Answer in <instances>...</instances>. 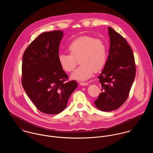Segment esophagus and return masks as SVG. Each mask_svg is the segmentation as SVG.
<instances>
[{
  "instance_id": "1",
  "label": "esophagus",
  "mask_w": 153,
  "mask_h": 153,
  "mask_svg": "<svg viewBox=\"0 0 153 153\" xmlns=\"http://www.w3.org/2000/svg\"><path fill=\"white\" fill-rule=\"evenodd\" d=\"M80 85H81L84 86V85H88V83H85V82H80Z\"/></svg>"
}]
</instances>
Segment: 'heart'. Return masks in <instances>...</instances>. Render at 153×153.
<instances>
[{
	"mask_svg": "<svg viewBox=\"0 0 153 153\" xmlns=\"http://www.w3.org/2000/svg\"><path fill=\"white\" fill-rule=\"evenodd\" d=\"M70 54L60 53L58 62L64 71L73 70L79 60L81 65L71 75L73 80L84 81L90 79L94 71L103 68L107 62V49L104 42L100 39L84 36L72 41L68 46Z\"/></svg>",
	"mask_w": 153,
	"mask_h": 153,
	"instance_id": "heart-1",
	"label": "heart"
}]
</instances>
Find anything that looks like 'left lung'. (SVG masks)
<instances>
[{
	"label": "left lung",
	"instance_id": "left-lung-1",
	"mask_svg": "<svg viewBox=\"0 0 153 153\" xmlns=\"http://www.w3.org/2000/svg\"><path fill=\"white\" fill-rule=\"evenodd\" d=\"M109 54L102 73L98 77L102 92L94 102L102 111L117 109L128 98L136 76L133 51L126 40L108 27Z\"/></svg>",
	"mask_w": 153,
	"mask_h": 153
}]
</instances>
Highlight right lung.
I'll use <instances>...</instances> for the list:
<instances>
[{"label":"right lung","instance_id":"1","mask_svg":"<svg viewBox=\"0 0 153 153\" xmlns=\"http://www.w3.org/2000/svg\"><path fill=\"white\" fill-rule=\"evenodd\" d=\"M63 31L45 32L27 48L22 60V85L41 112L57 114L67 106L77 87L76 81L65 82L68 76L58 62Z\"/></svg>","mask_w":153,"mask_h":153}]
</instances>
